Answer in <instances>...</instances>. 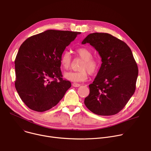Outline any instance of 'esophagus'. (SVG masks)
Listing matches in <instances>:
<instances>
[{"label":"esophagus","mask_w":151,"mask_h":151,"mask_svg":"<svg viewBox=\"0 0 151 151\" xmlns=\"http://www.w3.org/2000/svg\"><path fill=\"white\" fill-rule=\"evenodd\" d=\"M72 86H73V87H79V86H81V85H80L79 84H78V83H73V84H72Z\"/></svg>","instance_id":"34e87169"}]
</instances>
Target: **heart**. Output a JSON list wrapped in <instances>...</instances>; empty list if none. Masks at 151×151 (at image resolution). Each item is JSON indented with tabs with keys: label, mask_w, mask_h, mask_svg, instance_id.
Segmentation results:
<instances>
[{
	"label": "heart",
	"mask_w": 151,
	"mask_h": 151,
	"mask_svg": "<svg viewBox=\"0 0 151 151\" xmlns=\"http://www.w3.org/2000/svg\"><path fill=\"white\" fill-rule=\"evenodd\" d=\"M76 55L83 59L80 64L79 70L77 72H68L64 74V78L72 82H83L86 81L88 77V73L93 75L97 73L100 67V61L92 57V52L90 50L85 48H78L75 50ZM72 61L70 54L65 52L61 57V65L64 70H68L71 66Z\"/></svg>",
	"instance_id": "1"
}]
</instances>
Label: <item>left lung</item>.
<instances>
[{"mask_svg": "<svg viewBox=\"0 0 151 151\" xmlns=\"http://www.w3.org/2000/svg\"><path fill=\"white\" fill-rule=\"evenodd\" d=\"M89 43L101 58V66L84 99L93 113L103 116L118 114L134 95L138 69L131 50L122 40L109 33L88 35L82 44Z\"/></svg>", "mask_w": 151, "mask_h": 151, "instance_id": "1", "label": "left lung"}]
</instances>
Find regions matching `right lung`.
Here are the masks:
<instances>
[{
  "label": "right lung",
  "instance_id": "obj_1",
  "mask_svg": "<svg viewBox=\"0 0 151 151\" xmlns=\"http://www.w3.org/2000/svg\"><path fill=\"white\" fill-rule=\"evenodd\" d=\"M79 32L48 29L27 39L15 59V87L25 104L36 112L55 106L71 83L63 79L61 57Z\"/></svg>",
  "mask_w": 151,
  "mask_h": 151
}]
</instances>
